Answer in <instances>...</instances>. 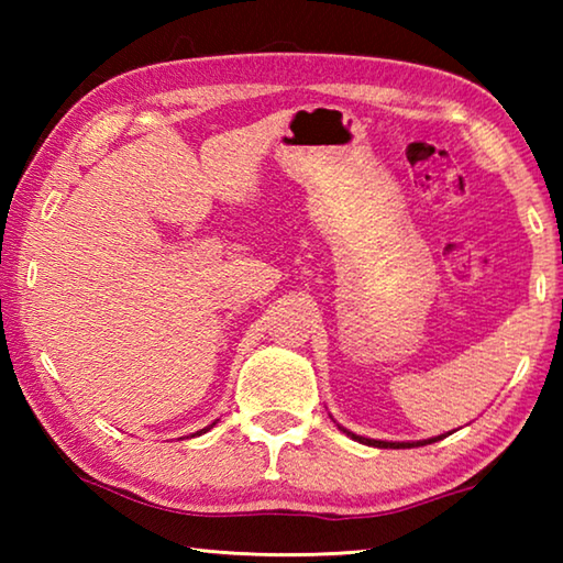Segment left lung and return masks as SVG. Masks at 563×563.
<instances>
[{
  "mask_svg": "<svg viewBox=\"0 0 563 563\" xmlns=\"http://www.w3.org/2000/svg\"><path fill=\"white\" fill-rule=\"evenodd\" d=\"M342 432H347L345 427H340ZM347 437H352V440H357V442H362V444H369V446H383V450H409V446H422V444H432V442H437V440H442V437H432V440H422V442H383V440H367V437H360V434H352V432H347Z\"/></svg>",
  "mask_w": 563,
  "mask_h": 563,
  "instance_id": "left-lung-1",
  "label": "left lung"
}]
</instances>
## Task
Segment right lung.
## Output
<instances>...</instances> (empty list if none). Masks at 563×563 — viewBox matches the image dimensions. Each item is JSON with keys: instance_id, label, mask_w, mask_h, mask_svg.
<instances>
[{"instance_id": "1", "label": "right lung", "mask_w": 563, "mask_h": 563, "mask_svg": "<svg viewBox=\"0 0 563 563\" xmlns=\"http://www.w3.org/2000/svg\"><path fill=\"white\" fill-rule=\"evenodd\" d=\"M213 424H216V422H213ZM213 424H208V427H206V430H201V432H196V434H206L208 430H211V427H213Z\"/></svg>"}]
</instances>
